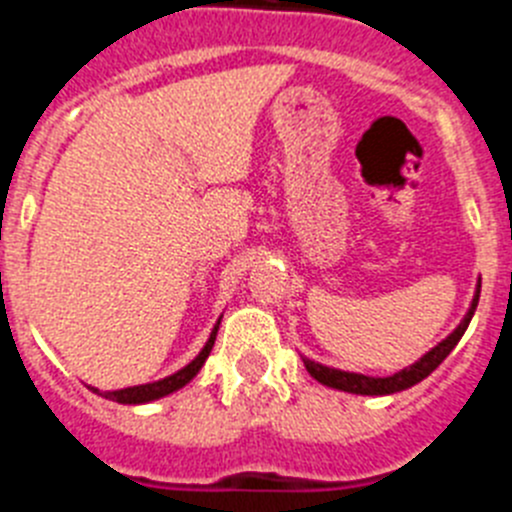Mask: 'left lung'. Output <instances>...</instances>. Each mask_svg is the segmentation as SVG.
Returning a JSON list of instances; mask_svg holds the SVG:
<instances>
[{
    "label": "left lung",
    "mask_w": 512,
    "mask_h": 512,
    "mask_svg": "<svg viewBox=\"0 0 512 512\" xmlns=\"http://www.w3.org/2000/svg\"><path fill=\"white\" fill-rule=\"evenodd\" d=\"M479 287H482V282H477V292H474L472 307H469V312L464 315V320L456 325L454 333H451L449 338H443L438 346H433L423 359L415 361V364L408 366V369H402V372L392 374V377H366V374L341 372V369H330V366H323L312 359H302L305 361V369L310 372V377H315L320 384H325V387L354 392V395H395V392L408 390V387H413V384L423 382V379L428 377V374H431L433 369H436V366L451 354V351H454L459 338L464 336V330L469 328V320H472L474 310H477Z\"/></svg>",
    "instance_id": "1"
}]
</instances>
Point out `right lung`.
<instances>
[{
  "label": "right lung",
  "instance_id": "obj_1",
  "mask_svg": "<svg viewBox=\"0 0 512 512\" xmlns=\"http://www.w3.org/2000/svg\"><path fill=\"white\" fill-rule=\"evenodd\" d=\"M217 328H220V320H217L215 328H212L210 338H207V343H205V348L200 351V356H197L194 361H189V364L184 366V369H179L176 374H171V377L158 379V382H151V384H138V387H125V390H115V392H99L92 387V392L107 397V400L122 402V405H143V402L158 400V397H166V395H171V392L182 390L184 384H189L194 377H197V372L202 369V364L207 361V356H210L212 346H215Z\"/></svg>",
  "mask_w": 512,
  "mask_h": 512
}]
</instances>
